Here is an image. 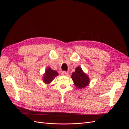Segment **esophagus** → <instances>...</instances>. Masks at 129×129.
<instances>
[{"mask_svg": "<svg viewBox=\"0 0 129 129\" xmlns=\"http://www.w3.org/2000/svg\"><path fill=\"white\" fill-rule=\"evenodd\" d=\"M61 75H63V76H67V75H68V73L67 72L63 71L61 73Z\"/></svg>", "mask_w": 129, "mask_h": 129, "instance_id": "obj_1", "label": "esophagus"}]
</instances>
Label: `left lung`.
I'll return each instance as SVG.
<instances>
[{
    "instance_id": "left-lung-1",
    "label": "left lung",
    "mask_w": 129,
    "mask_h": 129,
    "mask_svg": "<svg viewBox=\"0 0 129 129\" xmlns=\"http://www.w3.org/2000/svg\"><path fill=\"white\" fill-rule=\"evenodd\" d=\"M71 77L77 89L84 88L89 84V77L80 66L76 68L75 71L72 73Z\"/></svg>"
}]
</instances>
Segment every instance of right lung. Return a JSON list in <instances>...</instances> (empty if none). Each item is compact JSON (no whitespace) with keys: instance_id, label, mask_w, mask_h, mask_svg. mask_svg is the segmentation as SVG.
<instances>
[{"instance_id":"add662e5","label":"right lung","mask_w":129,"mask_h":129,"mask_svg":"<svg viewBox=\"0 0 129 129\" xmlns=\"http://www.w3.org/2000/svg\"><path fill=\"white\" fill-rule=\"evenodd\" d=\"M58 75L59 74L56 71L52 69L50 67L47 68L45 74H44L42 76L43 82L46 84H50L54 79V78Z\"/></svg>"}]
</instances>
